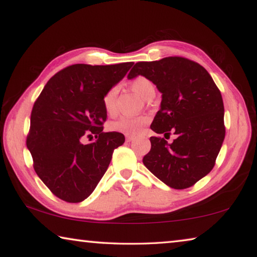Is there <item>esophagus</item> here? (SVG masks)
Here are the masks:
<instances>
[{"label": "esophagus", "instance_id": "esophagus-1", "mask_svg": "<svg viewBox=\"0 0 257 257\" xmlns=\"http://www.w3.org/2000/svg\"><path fill=\"white\" fill-rule=\"evenodd\" d=\"M135 139V136H130V135H127V136H125V141L127 142H133Z\"/></svg>", "mask_w": 257, "mask_h": 257}]
</instances>
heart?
<instances>
[{
	"mask_svg": "<svg viewBox=\"0 0 257 257\" xmlns=\"http://www.w3.org/2000/svg\"><path fill=\"white\" fill-rule=\"evenodd\" d=\"M130 87L142 97L147 98L152 93H154V86L152 81L146 77L138 76L134 78L130 82ZM116 97H118V89L115 87L107 89L102 97L103 107L107 114H114L116 111ZM149 122V118L145 115H122L119 119L111 123V129L125 135H137L142 132Z\"/></svg>",
	"mask_w": 257,
	"mask_h": 257,
	"instance_id": "b5f03b06",
	"label": "heart"
}]
</instances>
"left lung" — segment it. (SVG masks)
Wrapping results in <instances>:
<instances>
[{
	"instance_id": "8db88e82",
	"label": "left lung",
	"mask_w": 257,
	"mask_h": 257,
	"mask_svg": "<svg viewBox=\"0 0 257 257\" xmlns=\"http://www.w3.org/2000/svg\"><path fill=\"white\" fill-rule=\"evenodd\" d=\"M144 76L162 93L151 129L177 138L151 137L143 163L165 185L185 189L213 169L225 136L222 96L201 64L181 56L137 62L128 78ZM168 139V138H167Z\"/></svg>"
}]
</instances>
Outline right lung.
<instances>
[{
	"instance_id": "obj_1",
	"label": "right lung",
	"mask_w": 257,
	"mask_h": 257,
	"mask_svg": "<svg viewBox=\"0 0 257 257\" xmlns=\"http://www.w3.org/2000/svg\"><path fill=\"white\" fill-rule=\"evenodd\" d=\"M132 66L72 64L55 73L35 101L26 144L37 176L62 201L79 203L88 197L107 170L113 151L124 143L121 133L103 132L102 97ZM93 136L94 142L82 143Z\"/></svg>"
}]
</instances>
